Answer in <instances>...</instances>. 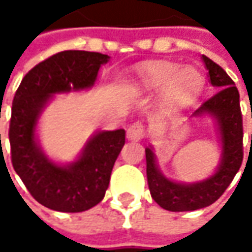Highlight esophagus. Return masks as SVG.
I'll return each mask as SVG.
<instances>
[{
	"label": "esophagus",
	"instance_id": "esophagus-1",
	"mask_svg": "<svg viewBox=\"0 0 252 252\" xmlns=\"http://www.w3.org/2000/svg\"><path fill=\"white\" fill-rule=\"evenodd\" d=\"M126 136H127L129 140L139 141L141 140L143 136H144V129H143V126H141L140 123H133L131 126H129Z\"/></svg>",
	"mask_w": 252,
	"mask_h": 252
}]
</instances>
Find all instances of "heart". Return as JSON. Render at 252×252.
I'll return each instance as SVG.
<instances>
[{
	"mask_svg": "<svg viewBox=\"0 0 252 252\" xmlns=\"http://www.w3.org/2000/svg\"><path fill=\"white\" fill-rule=\"evenodd\" d=\"M203 85L202 74L193 67L157 62L143 67L137 74V88L144 92L162 90L161 102L165 109L175 111L195 98Z\"/></svg>",
	"mask_w": 252,
	"mask_h": 252,
	"instance_id": "obj_1",
	"label": "heart"
}]
</instances>
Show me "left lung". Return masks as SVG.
Returning a JSON list of instances; mask_svg holds the SVG:
<instances>
[{
    "instance_id": "left-lung-1",
    "label": "left lung",
    "mask_w": 252,
    "mask_h": 252,
    "mask_svg": "<svg viewBox=\"0 0 252 252\" xmlns=\"http://www.w3.org/2000/svg\"><path fill=\"white\" fill-rule=\"evenodd\" d=\"M210 84L219 90L202 103L190 118L209 116L215 122L220 143V158L215 172L196 182H177L162 174L154 147L146 149L147 182L151 198L169 212H190L215 203L231 184L243 162V119L240 94L227 73L206 56H202ZM252 144V134H251Z\"/></svg>"
}]
</instances>
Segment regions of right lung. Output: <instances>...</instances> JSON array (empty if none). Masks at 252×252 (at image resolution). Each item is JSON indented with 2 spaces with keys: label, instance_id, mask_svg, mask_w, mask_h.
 <instances>
[{
  "label": "right lung",
  "instance_id": "right-lung-1",
  "mask_svg": "<svg viewBox=\"0 0 252 252\" xmlns=\"http://www.w3.org/2000/svg\"><path fill=\"white\" fill-rule=\"evenodd\" d=\"M109 59L95 52H60L34 65L15 94L9 123L12 165L31 195L52 210H88L109 187L113 164L125 146L123 129L95 131L78 157L65 164L52 160L37 137L39 119L56 95L91 90Z\"/></svg>",
  "mask_w": 252,
  "mask_h": 252
}]
</instances>
